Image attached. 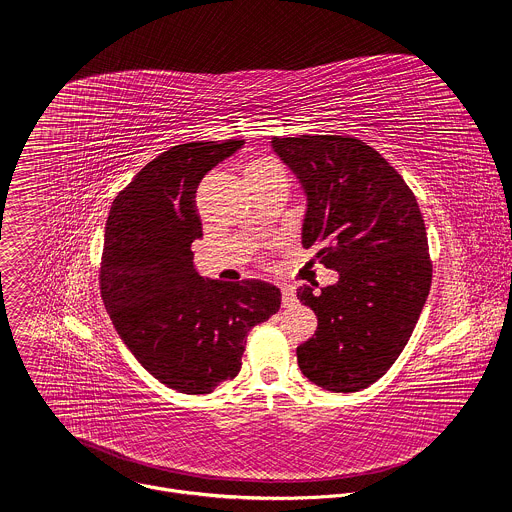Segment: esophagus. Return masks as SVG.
Masks as SVG:
<instances>
[{"label": "esophagus", "instance_id": "obj_1", "mask_svg": "<svg viewBox=\"0 0 512 512\" xmlns=\"http://www.w3.org/2000/svg\"><path fill=\"white\" fill-rule=\"evenodd\" d=\"M281 304L285 308L296 304V289L291 287V285H281Z\"/></svg>", "mask_w": 512, "mask_h": 512}]
</instances>
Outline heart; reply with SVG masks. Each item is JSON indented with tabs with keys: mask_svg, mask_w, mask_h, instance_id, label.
I'll use <instances>...</instances> for the list:
<instances>
[{
	"mask_svg": "<svg viewBox=\"0 0 512 512\" xmlns=\"http://www.w3.org/2000/svg\"><path fill=\"white\" fill-rule=\"evenodd\" d=\"M273 170H279V166L271 160H257V162H251L247 168H245V176H259V174H267V172H273Z\"/></svg>",
	"mask_w": 512,
	"mask_h": 512,
	"instance_id": "heart-1",
	"label": "heart"
}]
</instances>
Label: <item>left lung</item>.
Wrapping results in <instances>:
<instances>
[{
    "instance_id": "obj_1",
    "label": "left lung",
    "mask_w": 512,
    "mask_h": 512,
    "mask_svg": "<svg viewBox=\"0 0 512 512\" xmlns=\"http://www.w3.org/2000/svg\"><path fill=\"white\" fill-rule=\"evenodd\" d=\"M273 152L308 196L302 245L318 247L334 285L298 300L318 316L298 346L302 373L318 387L354 393L377 383L403 352L431 287L427 233L401 174L350 135L273 137Z\"/></svg>"
}]
</instances>
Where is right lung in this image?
<instances>
[{"label":"right lung","instance_id":"add662e5","mask_svg":"<svg viewBox=\"0 0 512 512\" xmlns=\"http://www.w3.org/2000/svg\"><path fill=\"white\" fill-rule=\"evenodd\" d=\"M245 141L174 145L115 196L105 227L101 298L141 367L166 387L206 395L241 371L247 334L281 304L259 279H204L192 243L202 237L200 180Z\"/></svg>","mask_w":512,"mask_h":512}]
</instances>
